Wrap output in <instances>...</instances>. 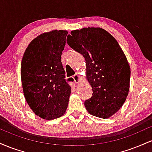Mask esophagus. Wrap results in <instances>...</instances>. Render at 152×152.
<instances>
[{"label":"esophagus","mask_w":152,"mask_h":152,"mask_svg":"<svg viewBox=\"0 0 152 152\" xmlns=\"http://www.w3.org/2000/svg\"><path fill=\"white\" fill-rule=\"evenodd\" d=\"M73 78H74L75 83H78V82L80 81L79 76H78V74H75V75H74V76H73Z\"/></svg>","instance_id":"esophagus-1"}]
</instances>
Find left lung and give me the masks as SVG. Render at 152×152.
Returning <instances> with one entry per match:
<instances>
[{"instance_id": "8db88e82", "label": "left lung", "mask_w": 152, "mask_h": 152, "mask_svg": "<svg viewBox=\"0 0 152 152\" xmlns=\"http://www.w3.org/2000/svg\"><path fill=\"white\" fill-rule=\"evenodd\" d=\"M67 43L84 57L93 94L84 105L93 116L108 118L117 112L129 91L130 66L117 41L101 28H83L68 36Z\"/></svg>"}]
</instances>
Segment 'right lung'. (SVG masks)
<instances>
[{
	"mask_svg": "<svg viewBox=\"0 0 152 152\" xmlns=\"http://www.w3.org/2000/svg\"><path fill=\"white\" fill-rule=\"evenodd\" d=\"M68 32L54 30L41 34L29 43L23 54L20 76L26 102L35 114L51 120L67 109L71 88L65 78L61 53Z\"/></svg>",
	"mask_w": 152,
	"mask_h": 152,
	"instance_id": "add662e5",
	"label": "right lung"
}]
</instances>
